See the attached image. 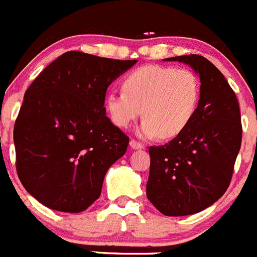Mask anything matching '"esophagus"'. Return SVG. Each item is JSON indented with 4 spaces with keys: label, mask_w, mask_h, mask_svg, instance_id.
I'll return each instance as SVG.
<instances>
[{
    "label": "esophagus",
    "mask_w": 257,
    "mask_h": 257,
    "mask_svg": "<svg viewBox=\"0 0 257 257\" xmlns=\"http://www.w3.org/2000/svg\"><path fill=\"white\" fill-rule=\"evenodd\" d=\"M129 146H131L132 150H141V148H143V145H141L140 142H137V141H134V140L131 141Z\"/></svg>",
    "instance_id": "34e87169"
}]
</instances>
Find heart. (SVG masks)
<instances>
[{
    "label": "heart",
    "instance_id": "b5f03b06",
    "mask_svg": "<svg viewBox=\"0 0 257 257\" xmlns=\"http://www.w3.org/2000/svg\"><path fill=\"white\" fill-rule=\"evenodd\" d=\"M124 91H110L106 109L112 123L126 128L141 115L142 137L162 140L176 137L188 126L200 100V80L193 71L164 66H145L129 73Z\"/></svg>",
    "mask_w": 257,
    "mask_h": 257
}]
</instances>
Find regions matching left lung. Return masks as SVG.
I'll list each match as a JSON object with an SVG mask.
<instances>
[{
  "label": "left lung",
  "mask_w": 257,
  "mask_h": 257,
  "mask_svg": "<svg viewBox=\"0 0 257 257\" xmlns=\"http://www.w3.org/2000/svg\"><path fill=\"white\" fill-rule=\"evenodd\" d=\"M164 61L188 64L201 83L198 109L188 126L148 151V200L162 214L183 217L210 207L228 189L241 148V114L234 91L207 58L190 54Z\"/></svg>",
  "instance_id": "left-lung-1"
}]
</instances>
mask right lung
Returning <instances> with one entry per match:
<instances>
[{
    "mask_svg": "<svg viewBox=\"0 0 257 257\" xmlns=\"http://www.w3.org/2000/svg\"><path fill=\"white\" fill-rule=\"evenodd\" d=\"M136 63L67 52L29 86L14 126L16 171L43 205L80 213L99 199L129 143L106 116L105 95Z\"/></svg>",
    "mask_w": 257,
    "mask_h": 257,
    "instance_id": "1",
    "label": "right lung"
}]
</instances>
